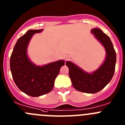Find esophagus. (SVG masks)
Masks as SVG:
<instances>
[{
	"label": "esophagus",
	"instance_id": "obj_1",
	"mask_svg": "<svg viewBox=\"0 0 125 125\" xmlns=\"http://www.w3.org/2000/svg\"><path fill=\"white\" fill-rule=\"evenodd\" d=\"M68 59H69L68 57H65V60H68Z\"/></svg>",
	"mask_w": 125,
	"mask_h": 125
}]
</instances>
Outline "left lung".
Listing matches in <instances>:
<instances>
[{
    "label": "left lung",
    "mask_w": 125,
    "mask_h": 125,
    "mask_svg": "<svg viewBox=\"0 0 125 125\" xmlns=\"http://www.w3.org/2000/svg\"><path fill=\"white\" fill-rule=\"evenodd\" d=\"M91 32L104 48L106 57L103 63L92 73H87L71 62H66V65L69 68L73 87L79 91L94 94L103 89L111 80L115 72L116 53L111 39L100 29L93 28Z\"/></svg>",
    "instance_id": "obj_1"
}]
</instances>
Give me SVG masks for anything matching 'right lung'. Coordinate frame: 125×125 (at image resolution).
<instances>
[{
	"label": "right lung",
	"mask_w": 125,
	"mask_h": 125,
	"mask_svg": "<svg viewBox=\"0 0 125 125\" xmlns=\"http://www.w3.org/2000/svg\"><path fill=\"white\" fill-rule=\"evenodd\" d=\"M42 31L28 30L18 39L10 57V70L15 83L21 91L32 97L50 93L60 68L65 65V60H60L38 66L29 59L27 48L30 40L35 33Z\"/></svg>",
	"instance_id": "1"
}]
</instances>
